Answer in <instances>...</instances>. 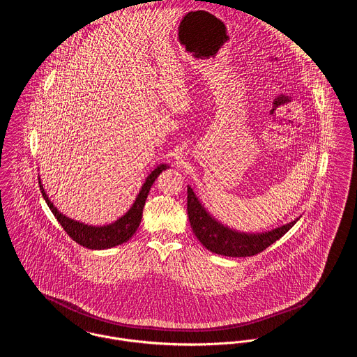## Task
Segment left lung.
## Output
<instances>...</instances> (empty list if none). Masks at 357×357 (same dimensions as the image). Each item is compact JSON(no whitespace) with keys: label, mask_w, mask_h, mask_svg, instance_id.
<instances>
[{"label":"left lung","mask_w":357,"mask_h":357,"mask_svg":"<svg viewBox=\"0 0 357 357\" xmlns=\"http://www.w3.org/2000/svg\"><path fill=\"white\" fill-rule=\"evenodd\" d=\"M188 215L192 232L209 251L225 257H251L284 236L298 219L268 232L246 234L228 228L212 218L202 206L192 188L188 186Z\"/></svg>","instance_id":"1"}]
</instances>
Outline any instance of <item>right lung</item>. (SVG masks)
<instances>
[{"label":"right lung","instance_id":"add662e5","mask_svg":"<svg viewBox=\"0 0 357 357\" xmlns=\"http://www.w3.org/2000/svg\"><path fill=\"white\" fill-rule=\"evenodd\" d=\"M168 168V165H158L145 179L141 190L138 192L137 198L132 208L119 219L107 225H88L76 220L69 219L65 215H62L53 202L49 199L47 194L43 189V185L39 178V188L42 190V195L45 201L47 202L50 211L53 212L55 219L62 225L65 232L79 245L91 248V250H105L111 247L119 246L125 242H128L137 231L138 225L142 219V209L145 205V199L149 194L151 186L156 181V178L160 175L162 171Z\"/></svg>","mask_w":357,"mask_h":357}]
</instances>
